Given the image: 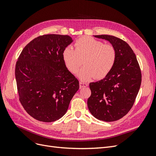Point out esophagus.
<instances>
[{
    "mask_svg": "<svg viewBox=\"0 0 156 156\" xmlns=\"http://www.w3.org/2000/svg\"><path fill=\"white\" fill-rule=\"evenodd\" d=\"M79 85H80V88H83V87H87L88 86L87 84L86 83H82V82H80L79 83Z\"/></svg>",
    "mask_w": 156,
    "mask_h": 156,
    "instance_id": "obj_1",
    "label": "esophagus"
}]
</instances>
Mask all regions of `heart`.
I'll use <instances>...</instances> for the list:
<instances>
[{
	"label": "heart",
	"instance_id": "heart-1",
	"mask_svg": "<svg viewBox=\"0 0 156 156\" xmlns=\"http://www.w3.org/2000/svg\"><path fill=\"white\" fill-rule=\"evenodd\" d=\"M74 46L75 49L70 46L63 49V60L66 68L73 74L77 72L83 60L84 66L78 73L82 80L87 81L94 77L104 78L112 70L116 60L113 46L87 36L79 38Z\"/></svg>",
	"mask_w": 156,
	"mask_h": 156
}]
</instances>
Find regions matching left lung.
<instances>
[{"label":"left lung","instance_id":"left-lung-1","mask_svg":"<svg viewBox=\"0 0 156 156\" xmlns=\"http://www.w3.org/2000/svg\"><path fill=\"white\" fill-rule=\"evenodd\" d=\"M94 36L112 44L116 51V60L104 79L90 83L91 94L87 100V107L98 119L115 121L126 115L134 104L142 73L136 55L128 43L112 35Z\"/></svg>","mask_w":156,"mask_h":156}]
</instances>
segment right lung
Wrapping results in <instances>:
<instances>
[{"mask_svg":"<svg viewBox=\"0 0 156 156\" xmlns=\"http://www.w3.org/2000/svg\"><path fill=\"white\" fill-rule=\"evenodd\" d=\"M72 42L69 35H41L30 42L18 58L15 77L20 101L39 121L62 117L79 90V80L62 57L63 49Z\"/></svg>","mask_w":156,"mask_h":156,"instance_id":"add662e5","label":"right lung"}]
</instances>
